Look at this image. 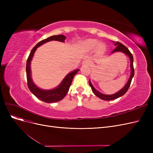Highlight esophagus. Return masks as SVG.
I'll return each mask as SVG.
<instances>
[{
    "label": "esophagus",
    "mask_w": 153,
    "mask_h": 153,
    "mask_svg": "<svg viewBox=\"0 0 153 153\" xmlns=\"http://www.w3.org/2000/svg\"><path fill=\"white\" fill-rule=\"evenodd\" d=\"M83 63H84V64H86V65H90L91 62H90V61H88V60H85V61H84Z\"/></svg>",
    "instance_id": "1"
}]
</instances>
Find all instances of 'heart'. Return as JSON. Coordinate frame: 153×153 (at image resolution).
<instances>
[{"label":"heart","mask_w":153,"mask_h":153,"mask_svg":"<svg viewBox=\"0 0 153 153\" xmlns=\"http://www.w3.org/2000/svg\"><path fill=\"white\" fill-rule=\"evenodd\" d=\"M97 47L96 48L95 47ZM82 47L87 50H92L96 48L98 53L102 52L104 50V45L102 43H98L96 39H87L82 43Z\"/></svg>","instance_id":"b5f03b06"}]
</instances>
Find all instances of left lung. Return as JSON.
<instances>
[{"instance_id":"1","label":"left lung","mask_w":153,"mask_h":153,"mask_svg":"<svg viewBox=\"0 0 153 153\" xmlns=\"http://www.w3.org/2000/svg\"><path fill=\"white\" fill-rule=\"evenodd\" d=\"M115 45L117 46V47L115 48L112 52H122L123 53H124L125 54H126L127 55H128V57L130 59V61H131V75L129 76V80L127 82V84L125 85V86L123 88V89L119 91V92H117V93H115L114 94L112 95H105L103 94H101L100 93V92H98L97 90H96L94 89V87L92 86V84L91 81H89V85L91 87V89L92 91V92H94V94L96 96H98V98H100V99L103 100H105V101H109V100H113L115 99H117L119 97H121L122 96H123L126 92L128 91V89L129 86H130L131 84V82L132 80V78L134 76V73H135V71H134V68H133V55L131 54V53L130 52V51H129L126 47H125L124 45H123L122 43H121L120 42H115Z\"/></svg>"}]
</instances>
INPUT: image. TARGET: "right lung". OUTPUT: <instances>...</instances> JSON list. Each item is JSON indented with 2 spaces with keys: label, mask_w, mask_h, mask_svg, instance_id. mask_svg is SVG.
Instances as JSON below:
<instances>
[{
  "label": "right lung",
  "mask_w": 153,
  "mask_h": 153,
  "mask_svg": "<svg viewBox=\"0 0 153 153\" xmlns=\"http://www.w3.org/2000/svg\"><path fill=\"white\" fill-rule=\"evenodd\" d=\"M66 37L64 35H57L52 36L49 38L41 41L37 44L35 47L32 49L31 52L29 55V57L27 60L26 64V73H27V85L29 90L31 91L32 93H33L37 98L40 100L44 101L46 103H54L57 102L59 101L62 100L69 91V87L71 84L73 78L77 72L79 71V69H76L75 71H73L71 73H69L68 75L64 78V79L61 82V84L59 85V87L55 88L52 90H42L37 87L32 80L30 76V62L33 57L34 53L35 52L37 48L39 46L43 45L45 43L48 42L50 41H59L64 42L66 39Z\"/></svg>",
  "instance_id": "1"
}]
</instances>
